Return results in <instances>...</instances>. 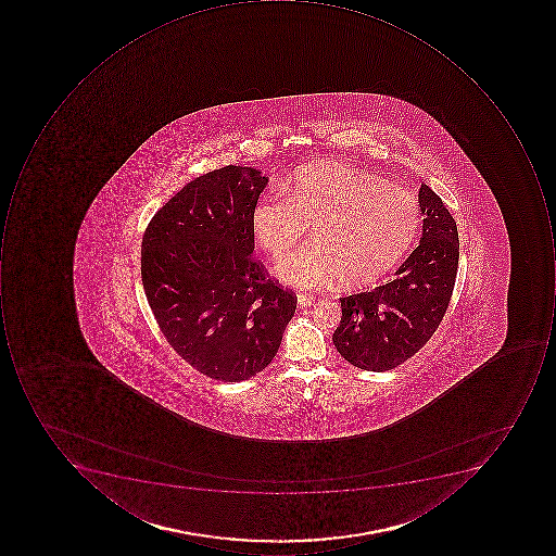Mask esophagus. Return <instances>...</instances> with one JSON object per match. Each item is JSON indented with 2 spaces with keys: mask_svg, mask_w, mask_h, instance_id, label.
I'll list each match as a JSON object with an SVG mask.
<instances>
[{
  "mask_svg": "<svg viewBox=\"0 0 556 556\" xmlns=\"http://www.w3.org/2000/svg\"><path fill=\"white\" fill-rule=\"evenodd\" d=\"M314 301H316V298L311 294H305V292H299L298 294V304L301 305V307H307V305H313Z\"/></svg>",
  "mask_w": 556,
  "mask_h": 556,
  "instance_id": "34e87169",
  "label": "esophagus"
}]
</instances>
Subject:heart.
Segmentation results:
<instances>
[{"label":"heart","mask_w":556,"mask_h":556,"mask_svg":"<svg viewBox=\"0 0 556 556\" xmlns=\"http://www.w3.org/2000/svg\"><path fill=\"white\" fill-rule=\"evenodd\" d=\"M258 248L282 258L305 227L313 242L277 267L280 279L311 287L375 283L404 257L421 227L418 197L375 175L326 162L295 175L286 195L258 200L251 217Z\"/></svg>","instance_id":"1"}]
</instances>
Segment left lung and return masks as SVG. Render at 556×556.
<instances>
[{
  "mask_svg": "<svg viewBox=\"0 0 556 556\" xmlns=\"http://www.w3.org/2000/svg\"><path fill=\"white\" fill-rule=\"evenodd\" d=\"M422 237L388 283L341 298L332 341L364 370H391L425 348L440 327L456 282L459 239L453 215L431 187L419 190Z\"/></svg>",
  "mask_w": 556,
  "mask_h": 556,
  "instance_id": "1",
  "label": "left lung"
}]
</instances>
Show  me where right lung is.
Returning a JSON list of instances; mask_svg holds the SVG:
<instances>
[{"label": "right lung", "instance_id": "obj_1", "mask_svg": "<svg viewBox=\"0 0 556 556\" xmlns=\"http://www.w3.org/2000/svg\"><path fill=\"white\" fill-rule=\"evenodd\" d=\"M269 178L227 165L175 193L147 226L142 283L162 334L207 378L240 382L269 366L298 295L252 255V211Z\"/></svg>", "mask_w": 556, "mask_h": 556}]
</instances>
